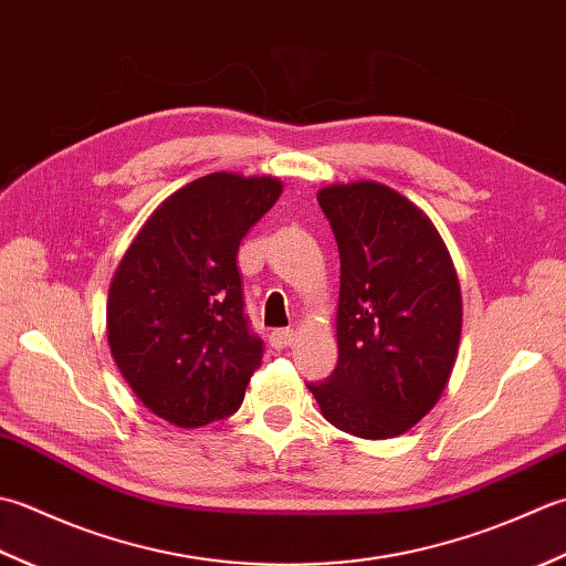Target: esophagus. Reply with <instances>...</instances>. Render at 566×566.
Returning <instances> with one entry per match:
<instances>
[{
  "mask_svg": "<svg viewBox=\"0 0 566 566\" xmlns=\"http://www.w3.org/2000/svg\"><path fill=\"white\" fill-rule=\"evenodd\" d=\"M269 342H271V347H275V349L291 347V344H293V329H273Z\"/></svg>",
  "mask_w": 566,
  "mask_h": 566,
  "instance_id": "34e87169",
  "label": "esophagus"
}]
</instances>
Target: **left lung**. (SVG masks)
<instances>
[{"label": "left lung", "mask_w": 566, "mask_h": 566, "mask_svg": "<svg viewBox=\"0 0 566 566\" xmlns=\"http://www.w3.org/2000/svg\"><path fill=\"white\" fill-rule=\"evenodd\" d=\"M339 247V359L307 384L327 422L388 440L440 400L457 361L461 291L428 217L380 182L317 192Z\"/></svg>", "instance_id": "1"}]
</instances>
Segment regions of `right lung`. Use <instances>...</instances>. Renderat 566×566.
<instances>
[{
  "label": "right lung",
  "instance_id": "obj_1",
  "mask_svg": "<svg viewBox=\"0 0 566 566\" xmlns=\"http://www.w3.org/2000/svg\"><path fill=\"white\" fill-rule=\"evenodd\" d=\"M281 180L212 172L172 192L109 285L107 339L144 406L178 428L224 420L244 400L263 342L244 313L239 244Z\"/></svg>",
  "mask_w": 566,
  "mask_h": 566
}]
</instances>
